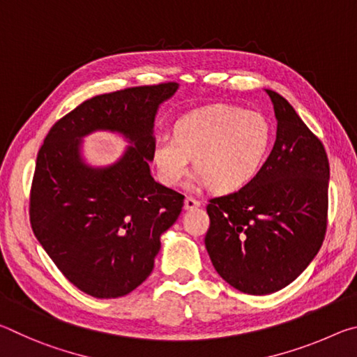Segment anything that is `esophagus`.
<instances>
[{
	"instance_id": "34e87169",
	"label": "esophagus",
	"mask_w": 357,
	"mask_h": 357,
	"mask_svg": "<svg viewBox=\"0 0 357 357\" xmlns=\"http://www.w3.org/2000/svg\"><path fill=\"white\" fill-rule=\"evenodd\" d=\"M200 206H202V202H198V200H195V198H192V197H187L185 200H184V209H187V211L197 209V208H200Z\"/></svg>"
}]
</instances>
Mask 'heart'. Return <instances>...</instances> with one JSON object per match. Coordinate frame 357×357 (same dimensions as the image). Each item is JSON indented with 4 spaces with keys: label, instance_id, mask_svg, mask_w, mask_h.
I'll list each match as a JSON object with an SVG mask.
<instances>
[{
    "label": "heart",
    "instance_id": "obj_1",
    "mask_svg": "<svg viewBox=\"0 0 357 357\" xmlns=\"http://www.w3.org/2000/svg\"><path fill=\"white\" fill-rule=\"evenodd\" d=\"M273 144L274 126L266 114L215 104L181 116L173 137L157 138L153 162L162 183L174 187L189 174L195 157L198 174L190 189L213 184L229 193L258 176Z\"/></svg>",
    "mask_w": 357,
    "mask_h": 357
}]
</instances>
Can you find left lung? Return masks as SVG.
<instances>
[{
    "label": "left lung",
    "instance_id": "left-lung-1",
    "mask_svg": "<svg viewBox=\"0 0 357 357\" xmlns=\"http://www.w3.org/2000/svg\"><path fill=\"white\" fill-rule=\"evenodd\" d=\"M277 134L258 176L208 204L204 238L223 280L247 294H271L304 273L328 225L329 160L289 102L266 89Z\"/></svg>",
    "mask_w": 357,
    "mask_h": 357
}]
</instances>
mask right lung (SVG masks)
I'll use <instances>...</instances> for the list:
<instances>
[{"mask_svg": "<svg viewBox=\"0 0 357 357\" xmlns=\"http://www.w3.org/2000/svg\"><path fill=\"white\" fill-rule=\"evenodd\" d=\"M162 83L84 100L48 132L36 160L29 220L66 279L93 298L129 294L153 273L160 236L184 195L151 176L154 121L178 91ZM112 131L130 146L110 166L88 165L82 138Z\"/></svg>", "mask_w": 357, "mask_h": 357, "instance_id": "1", "label": "right lung"}]
</instances>
